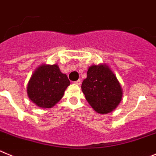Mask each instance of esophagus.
I'll return each instance as SVG.
<instances>
[{"label":"esophagus","instance_id":"34e87169","mask_svg":"<svg viewBox=\"0 0 156 156\" xmlns=\"http://www.w3.org/2000/svg\"><path fill=\"white\" fill-rule=\"evenodd\" d=\"M75 83L76 84V85H81V79H78V80H77L76 81H75Z\"/></svg>","mask_w":156,"mask_h":156}]
</instances>
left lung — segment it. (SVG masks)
<instances>
[{"label": "left lung", "instance_id": "left-lung-1", "mask_svg": "<svg viewBox=\"0 0 156 156\" xmlns=\"http://www.w3.org/2000/svg\"><path fill=\"white\" fill-rule=\"evenodd\" d=\"M85 99L95 111L102 114L114 110L123 95L121 86L107 65L99 64L88 68L87 78L81 84Z\"/></svg>", "mask_w": 156, "mask_h": 156}]
</instances>
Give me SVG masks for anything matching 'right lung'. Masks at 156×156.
I'll return each instance as SVG.
<instances>
[{
  "label": "right lung",
  "instance_id": "right-lung-1",
  "mask_svg": "<svg viewBox=\"0 0 156 156\" xmlns=\"http://www.w3.org/2000/svg\"><path fill=\"white\" fill-rule=\"evenodd\" d=\"M69 85V79L57 64H43L31 76L27 94L39 107L51 108L61 100Z\"/></svg>",
  "mask_w": 156,
  "mask_h": 156
}]
</instances>
